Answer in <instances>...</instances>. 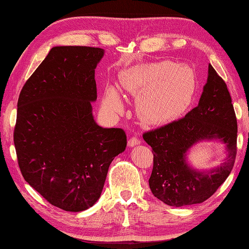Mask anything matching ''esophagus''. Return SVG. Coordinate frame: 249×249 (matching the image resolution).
I'll use <instances>...</instances> for the list:
<instances>
[{
    "instance_id": "1",
    "label": "esophagus",
    "mask_w": 249,
    "mask_h": 249,
    "mask_svg": "<svg viewBox=\"0 0 249 249\" xmlns=\"http://www.w3.org/2000/svg\"><path fill=\"white\" fill-rule=\"evenodd\" d=\"M128 146L129 147H133V146H135V145H138V144H140V140L137 138V137H133V138H130L129 140H128Z\"/></svg>"
}]
</instances>
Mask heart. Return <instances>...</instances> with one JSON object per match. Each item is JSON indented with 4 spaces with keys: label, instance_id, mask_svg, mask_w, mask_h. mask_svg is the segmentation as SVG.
I'll return each mask as SVG.
<instances>
[{
    "label": "heart",
    "instance_id": "1",
    "mask_svg": "<svg viewBox=\"0 0 249 249\" xmlns=\"http://www.w3.org/2000/svg\"><path fill=\"white\" fill-rule=\"evenodd\" d=\"M121 86L138 95L136 109L141 121L150 125L168 123L181 115L192 103L196 89L194 71L186 65L158 61L129 67L120 73ZM104 108L111 113L122 110L115 88L106 89Z\"/></svg>",
    "mask_w": 249,
    "mask_h": 249
}]
</instances>
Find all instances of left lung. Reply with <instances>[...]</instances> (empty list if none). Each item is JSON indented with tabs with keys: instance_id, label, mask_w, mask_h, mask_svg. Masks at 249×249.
Returning a JSON list of instances; mask_svg holds the SVG:
<instances>
[{
	"instance_id": "1",
	"label": "left lung",
	"mask_w": 249,
	"mask_h": 249,
	"mask_svg": "<svg viewBox=\"0 0 249 249\" xmlns=\"http://www.w3.org/2000/svg\"><path fill=\"white\" fill-rule=\"evenodd\" d=\"M227 84L209 64L208 80L199 104L183 119L143 134L154 163L149 185L157 199L170 206L201 203L223 184L236 156L237 123ZM202 141L225 144L227 156L219 166L199 171L188 162L191 147Z\"/></svg>"
}]
</instances>
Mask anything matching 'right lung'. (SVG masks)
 <instances>
[{
	"label": "right lung",
	"mask_w": 249,
	"mask_h": 249,
	"mask_svg": "<svg viewBox=\"0 0 249 249\" xmlns=\"http://www.w3.org/2000/svg\"><path fill=\"white\" fill-rule=\"evenodd\" d=\"M104 54L93 47H53L19 95L14 142L21 173L68 212L96 203L110 163L127 144L123 129L104 128L93 116L95 70Z\"/></svg>",
	"instance_id": "1"
}]
</instances>
